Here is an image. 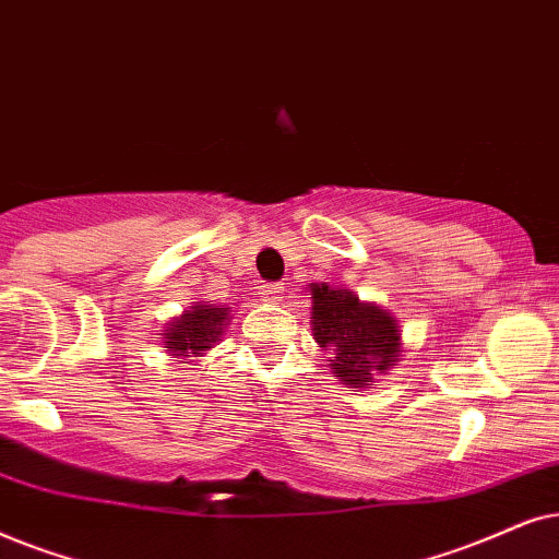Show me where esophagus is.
<instances>
[{
    "mask_svg": "<svg viewBox=\"0 0 559 559\" xmlns=\"http://www.w3.org/2000/svg\"><path fill=\"white\" fill-rule=\"evenodd\" d=\"M260 296H263V301L267 304H278L284 299V284H263L260 286Z\"/></svg>",
    "mask_w": 559,
    "mask_h": 559,
    "instance_id": "obj_1",
    "label": "esophagus"
}]
</instances>
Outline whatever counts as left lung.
Here are the masks:
<instances>
[{
	"mask_svg": "<svg viewBox=\"0 0 559 559\" xmlns=\"http://www.w3.org/2000/svg\"><path fill=\"white\" fill-rule=\"evenodd\" d=\"M311 334L332 355L330 370L347 389H373L404 355L399 319L349 288L309 284Z\"/></svg>",
	"mask_w": 559,
	"mask_h": 559,
	"instance_id": "obj_1",
	"label": "left lung"
}]
</instances>
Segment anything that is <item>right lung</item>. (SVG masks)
<instances>
[{"mask_svg": "<svg viewBox=\"0 0 559 559\" xmlns=\"http://www.w3.org/2000/svg\"><path fill=\"white\" fill-rule=\"evenodd\" d=\"M229 319H233V307L193 301V307L183 309V314L174 317L168 326H163L160 342L166 353L178 357L181 362L204 357L222 340Z\"/></svg>", "mask_w": 559, "mask_h": 559, "instance_id": "add662e5", "label": "right lung"}]
</instances>
